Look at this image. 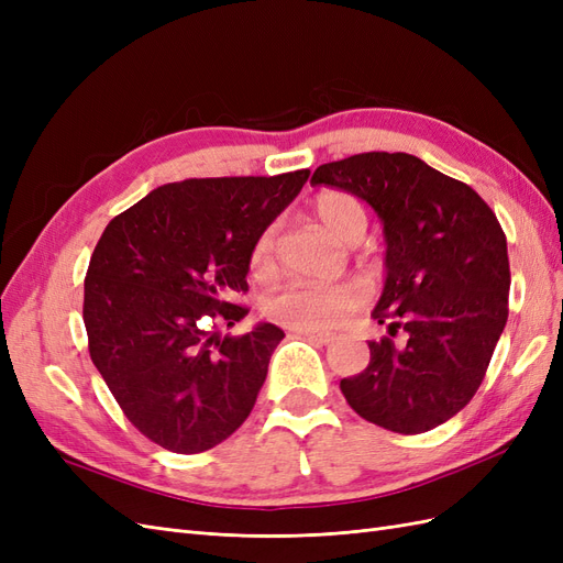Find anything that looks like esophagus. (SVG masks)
<instances>
[{
  "label": "esophagus",
  "mask_w": 563,
  "mask_h": 563,
  "mask_svg": "<svg viewBox=\"0 0 563 563\" xmlns=\"http://www.w3.org/2000/svg\"><path fill=\"white\" fill-rule=\"evenodd\" d=\"M294 333H296V335H302V338H308V340H312V343H319V345H327V343H331V340H333L331 333H321V331L300 329V331H294Z\"/></svg>",
  "instance_id": "34e87169"
}]
</instances>
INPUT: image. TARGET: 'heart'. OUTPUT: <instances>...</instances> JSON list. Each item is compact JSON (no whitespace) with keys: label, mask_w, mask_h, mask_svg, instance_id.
<instances>
[{"label":"heart","mask_w":563,"mask_h":563,"mask_svg":"<svg viewBox=\"0 0 563 563\" xmlns=\"http://www.w3.org/2000/svg\"><path fill=\"white\" fill-rule=\"evenodd\" d=\"M312 211L321 228L345 244L360 242L368 225L364 203L345 190L319 192L312 199ZM275 240L277 234L272 225L255 236L249 253V267L253 275H272V269H275ZM364 302L366 288L360 282H340L329 286L288 284L265 300L263 312L269 321L294 331H329L360 310Z\"/></svg>","instance_id":"b5f03b06"}]
</instances>
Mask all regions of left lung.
<instances>
[{
	"label": "left lung",
	"instance_id": "obj_1",
	"mask_svg": "<svg viewBox=\"0 0 563 563\" xmlns=\"http://www.w3.org/2000/svg\"><path fill=\"white\" fill-rule=\"evenodd\" d=\"M312 185L368 201L385 225V288L371 362L340 380L364 420L420 434L479 389L507 323L509 258L496 213L463 180L406 152H362L321 164Z\"/></svg>",
	"mask_w": 563,
	"mask_h": 563
}]
</instances>
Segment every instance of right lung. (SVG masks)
<instances>
[{
  "label": "right lung",
  "instance_id": "obj_1",
  "mask_svg": "<svg viewBox=\"0 0 563 563\" xmlns=\"http://www.w3.org/2000/svg\"><path fill=\"white\" fill-rule=\"evenodd\" d=\"M310 176L187 178L114 216L84 279L91 362L131 424L172 453H201L249 418L284 331L220 340L246 305L251 246Z\"/></svg>",
  "mask_w": 563,
  "mask_h": 563
}]
</instances>
